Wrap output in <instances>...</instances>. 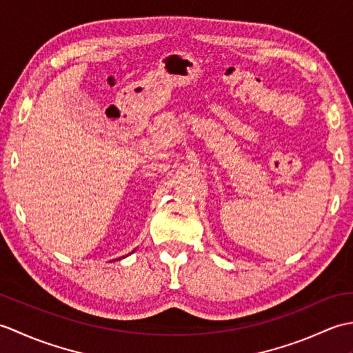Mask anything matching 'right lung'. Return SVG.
<instances>
[{"label":"right lung","instance_id":"right-lung-1","mask_svg":"<svg viewBox=\"0 0 353 353\" xmlns=\"http://www.w3.org/2000/svg\"><path fill=\"white\" fill-rule=\"evenodd\" d=\"M123 258H124V256H123Z\"/></svg>","mask_w":353,"mask_h":353}]
</instances>
